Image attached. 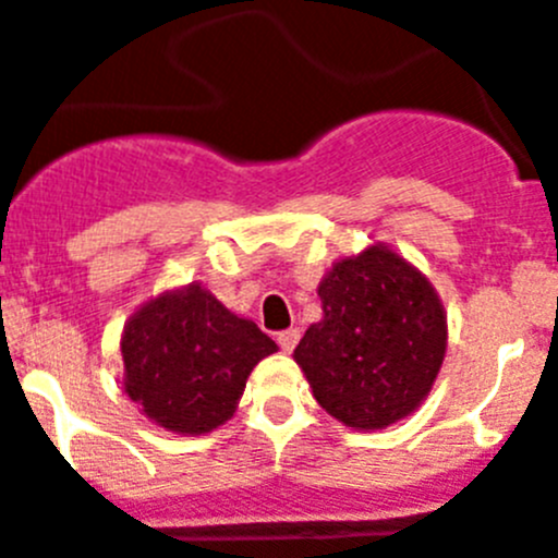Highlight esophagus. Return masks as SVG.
Masks as SVG:
<instances>
[{
  "mask_svg": "<svg viewBox=\"0 0 558 558\" xmlns=\"http://www.w3.org/2000/svg\"><path fill=\"white\" fill-rule=\"evenodd\" d=\"M278 343L286 354H291V351H294V345L300 343V329H286V332H278Z\"/></svg>",
  "mask_w": 558,
  "mask_h": 558,
  "instance_id": "obj_1",
  "label": "esophagus"
}]
</instances>
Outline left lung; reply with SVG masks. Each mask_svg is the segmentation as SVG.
I'll use <instances>...</instances> for the list:
<instances>
[{
  "label": "left lung",
  "instance_id": "1",
  "mask_svg": "<svg viewBox=\"0 0 558 558\" xmlns=\"http://www.w3.org/2000/svg\"><path fill=\"white\" fill-rule=\"evenodd\" d=\"M322 322L294 349L329 416L381 430L414 414L447 354V311L434 283L384 242L343 256L318 283Z\"/></svg>",
  "mask_w": 558,
  "mask_h": 558
}]
</instances>
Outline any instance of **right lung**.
<instances>
[{
    "label": "right lung",
    "mask_w": 558,
    "mask_h": 558,
    "mask_svg": "<svg viewBox=\"0 0 558 558\" xmlns=\"http://www.w3.org/2000/svg\"><path fill=\"white\" fill-rule=\"evenodd\" d=\"M119 349L122 387L142 414L171 434L202 436L234 416L247 376L278 343L193 280L144 302Z\"/></svg>",
    "instance_id": "add662e5"
}]
</instances>
